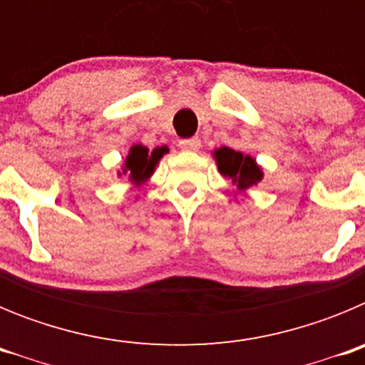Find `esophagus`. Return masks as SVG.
Listing matches in <instances>:
<instances>
[{
  "instance_id": "34e87169",
  "label": "esophagus",
  "mask_w": 365,
  "mask_h": 365,
  "mask_svg": "<svg viewBox=\"0 0 365 365\" xmlns=\"http://www.w3.org/2000/svg\"><path fill=\"white\" fill-rule=\"evenodd\" d=\"M179 148L182 151H197L201 148V140L197 137L182 138V140H179Z\"/></svg>"
}]
</instances>
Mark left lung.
<instances>
[{
	"label": "left lung",
	"mask_w": 365,
	"mask_h": 365,
	"mask_svg": "<svg viewBox=\"0 0 365 365\" xmlns=\"http://www.w3.org/2000/svg\"><path fill=\"white\" fill-rule=\"evenodd\" d=\"M215 160L221 175L232 179L240 190H247L263 179V172L250 155H243L232 148L222 146L215 151Z\"/></svg>",
	"instance_id": "8db88e82"
}]
</instances>
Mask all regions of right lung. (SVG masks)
I'll list each match as a JSON object with an SVG mask.
<instances>
[{"mask_svg": "<svg viewBox=\"0 0 365 365\" xmlns=\"http://www.w3.org/2000/svg\"><path fill=\"white\" fill-rule=\"evenodd\" d=\"M166 151L168 148H155L153 151H150L148 148L137 144L130 150L122 173L130 175V179L135 180V182H143L144 179H148L153 173L155 166H157L159 159Z\"/></svg>", "mask_w": 365, "mask_h": 365, "instance_id": "add662e5", "label": "right lung"}]
</instances>
